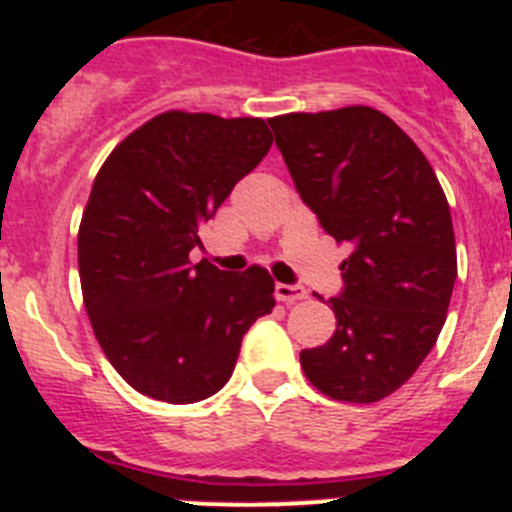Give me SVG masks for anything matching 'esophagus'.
<instances>
[{"mask_svg":"<svg viewBox=\"0 0 512 512\" xmlns=\"http://www.w3.org/2000/svg\"><path fill=\"white\" fill-rule=\"evenodd\" d=\"M274 295H277L279 302H297L305 300L307 289L297 287V284H277V287H274Z\"/></svg>","mask_w":512,"mask_h":512,"instance_id":"34e87169","label":"esophagus"}]
</instances>
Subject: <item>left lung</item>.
Listing matches in <instances>:
<instances>
[{
    "label": "left lung",
    "mask_w": 512,
    "mask_h": 512,
    "mask_svg": "<svg viewBox=\"0 0 512 512\" xmlns=\"http://www.w3.org/2000/svg\"><path fill=\"white\" fill-rule=\"evenodd\" d=\"M302 202L346 243L336 333L300 354L315 390L379 402L415 374L446 323L456 241L433 166L395 120L364 104L271 117Z\"/></svg>",
    "instance_id": "1"
}]
</instances>
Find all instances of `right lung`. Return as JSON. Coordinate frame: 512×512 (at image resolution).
Returning a JSON list of instances; mask_svg holds the SVG:
<instances>
[{"label":"right lung","instance_id":"add662e5","mask_svg":"<svg viewBox=\"0 0 512 512\" xmlns=\"http://www.w3.org/2000/svg\"><path fill=\"white\" fill-rule=\"evenodd\" d=\"M271 148L261 117L169 110L120 140L79 225V279L94 336L140 395L189 405L233 374L241 341L274 307L261 266L189 261L200 225Z\"/></svg>","mask_w":512,"mask_h":512}]
</instances>
